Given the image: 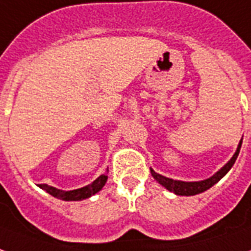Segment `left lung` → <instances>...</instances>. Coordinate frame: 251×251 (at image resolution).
Listing matches in <instances>:
<instances>
[{"mask_svg":"<svg viewBox=\"0 0 251 251\" xmlns=\"http://www.w3.org/2000/svg\"><path fill=\"white\" fill-rule=\"evenodd\" d=\"M241 145H242V140L239 141L238 146H237V150L235 153L233 154V157L230 158V161L225 166L218 170V172L213 174L211 177L206 178L203 181H194V182H186V181H178V179H173V178H168L165 176H161L158 173H155L151 169V176L154 177V179L158 183H161L165 189H168L169 192L174 193L176 196H196V194H200V193L206 192L207 189H210L213 185L220 181L221 178H224L226 176V173L229 172L230 169L233 168L235 159L238 157L239 150H241Z\"/></svg>","mask_w":251,"mask_h":251,"instance_id":"1","label":"left lung"}]
</instances>
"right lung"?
<instances>
[{
	"label": "right lung",
	"instance_id": "obj_1",
	"mask_svg": "<svg viewBox=\"0 0 251 251\" xmlns=\"http://www.w3.org/2000/svg\"><path fill=\"white\" fill-rule=\"evenodd\" d=\"M107 176L102 174L96 181H93L90 185L79 187V189H74V190H61V189H57V187L49 186L46 183H41V185H38V187L45 190L46 193H49L50 196L55 197L58 200H62V201H82V200L90 198L94 194H97L100 190H102V187L105 186Z\"/></svg>",
	"mask_w": 251,
	"mask_h": 251
}]
</instances>
